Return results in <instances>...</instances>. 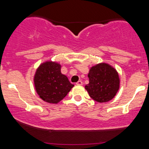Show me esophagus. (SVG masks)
<instances>
[{"label":"esophagus","instance_id":"esophagus-1","mask_svg":"<svg viewBox=\"0 0 149 149\" xmlns=\"http://www.w3.org/2000/svg\"><path fill=\"white\" fill-rule=\"evenodd\" d=\"M76 84H77V85H82V84H83V82H82V81L79 80V81H78L77 83H76Z\"/></svg>","mask_w":149,"mask_h":149}]
</instances>
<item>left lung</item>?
I'll return each instance as SVG.
<instances>
[{"instance_id": "left-lung-1", "label": "left lung", "mask_w": 149, "mask_h": 149, "mask_svg": "<svg viewBox=\"0 0 149 149\" xmlns=\"http://www.w3.org/2000/svg\"><path fill=\"white\" fill-rule=\"evenodd\" d=\"M88 77L89 83L85 86V89L90 97L98 102L112 100L119 89L118 73L106 63H100L91 68Z\"/></svg>"}]
</instances>
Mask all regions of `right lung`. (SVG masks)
I'll return each instance as SVG.
<instances>
[{"label":"right lung","mask_w":149,"mask_h":149,"mask_svg":"<svg viewBox=\"0 0 149 149\" xmlns=\"http://www.w3.org/2000/svg\"><path fill=\"white\" fill-rule=\"evenodd\" d=\"M36 90L43 100L58 103L74 85L61 73V65L54 62H46L39 66L34 77Z\"/></svg>","instance_id":"obj_1"}]
</instances>
